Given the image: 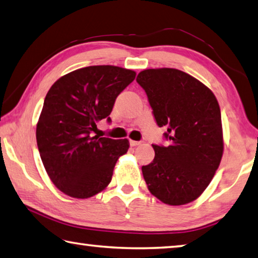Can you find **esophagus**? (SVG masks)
<instances>
[{
    "instance_id": "esophagus-1",
    "label": "esophagus",
    "mask_w": 258,
    "mask_h": 258,
    "mask_svg": "<svg viewBox=\"0 0 258 258\" xmlns=\"http://www.w3.org/2000/svg\"><path fill=\"white\" fill-rule=\"evenodd\" d=\"M140 143H141V142H139V141H133V140H131V141H130L131 147H137V145H139Z\"/></svg>"
}]
</instances>
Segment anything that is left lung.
I'll return each mask as SVG.
<instances>
[{
    "mask_svg": "<svg viewBox=\"0 0 258 258\" xmlns=\"http://www.w3.org/2000/svg\"><path fill=\"white\" fill-rule=\"evenodd\" d=\"M137 81L171 141L168 147L152 144L153 161L142 167L148 189L168 205L193 202L207 189L222 159L217 98L204 83L177 69L143 70Z\"/></svg>",
    "mask_w": 258,
    "mask_h": 258,
    "instance_id": "obj_1",
    "label": "left lung"
}]
</instances>
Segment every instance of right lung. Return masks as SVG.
Instances as JSON below:
<instances>
[{"label":"right lung","instance_id":"obj_1","mask_svg":"<svg viewBox=\"0 0 258 258\" xmlns=\"http://www.w3.org/2000/svg\"><path fill=\"white\" fill-rule=\"evenodd\" d=\"M135 76L132 70L93 65L65 74L50 87L36 139L46 172L65 195L89 199L109 185L130 142L91 133L99 120H110L115 99Z\"/></svg>","mask_w":258,"mask_h":258}]
</instances>
